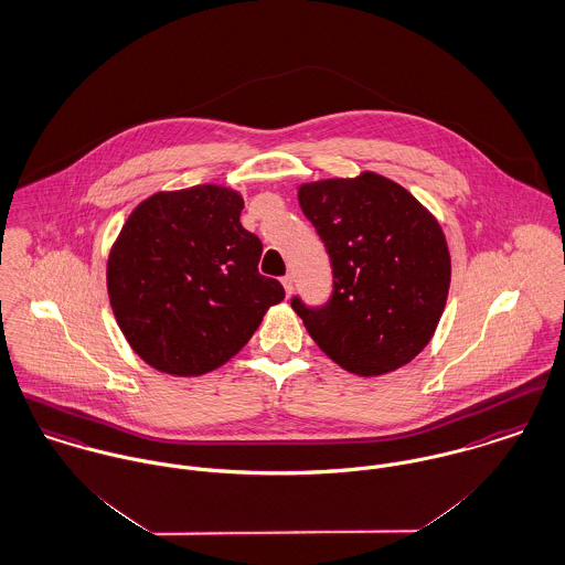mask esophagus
I'll return each instance as SVG.
<instances>
[{"mask_svg": "<svg viewBox=\"0 0 565 565\" xmlns=\"http://www.w3.org/2000/svg\"><path fill=\"white\" fill-rule=\"evenodd\" d=\"M282 287H285L287 296H291V291H294V276H291V274H287V276L282 278Z\"/></svg>", "mask_w": 565, "mask_h": 565, "instance_id": "34e87169", "label": "esophagus"}]
</instances>
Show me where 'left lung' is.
Returning <instances> with one entry per match:
<instances>
[{"label":"left lung","mask_w":565,"mask_h":565,"mask_svg":"<svg viewBox=\"0 0 565 565\" xmlns=\"http://www.w3.org/2000/svg\"><path fill=\"white\" fill-rule=\"evenodd\" d=\"M298 201L334 276L323 307L291 300L312 341L362 377L408 364L431 341L449 296L451 257L438 220L375 172L305 183Z\"/></svg>","instance_id":"8db88e82"}]
</instances>
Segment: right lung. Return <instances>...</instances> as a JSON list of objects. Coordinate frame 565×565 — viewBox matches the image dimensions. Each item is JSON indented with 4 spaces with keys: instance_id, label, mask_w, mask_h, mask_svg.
<instances>
[{
    "instance_id": "add662e5",
    "label": "right lung",
    "mask_w": 565,
    "mask_h": 565,
    "mask_svg": "<svg viewBox=\"0 0 565 565\" xmlns=\"http://www.w3.org/2000/svg\"><path fill=\"white\" fill-rule=\"evenodd\" d=\"M244 199L222 185L157 192L127 217L107 257V294L131 350L157 371L203 375L233 359L278 280L258 274L263 244L239 222Z\"/></svg>"
}]
</instances>
